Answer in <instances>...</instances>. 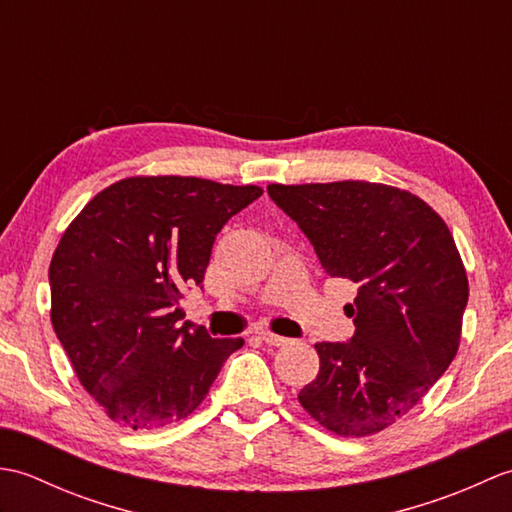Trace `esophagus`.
<instances>
[{
  "instance_id": "34e87169",
  "label": "esophagus",
  "mask_w": 512,
  "mask_h": 512,
  "mask_svg": "<svg viewBox=\"0 0 512 512\" xmlns=\"http://www.w3.org/2000/svg\"><path fill=\"white\" fill-rule=\"evenodd\" d=\"M259 339H262L266 345H286L290 339H286V336H279V334H273V332H259Z\"/></svg>"
}]
</instances>
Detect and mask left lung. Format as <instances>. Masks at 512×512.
<instances>
[{"label":"left lung","instance_id":"1","mask_svg":"<svg viewBox=\"0 0 512 512\" xmlns=\"http://www.w3.org/2000/svg\"><path fill=\"white\" fill-rule=\"evenodd\" d=\"M330 277L358 284L350 343H317L319 374L299 402L321 427L365 438L398 422L458 354L469 279L431 206L405 189L341 180L268 184Z\"/></svg>","mask_w":512,"mask_h":512}]
</instances>
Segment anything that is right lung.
<instances>
[{"mask_svg":"<svg viewBox=\"0 0 512 512\" xmlns=\"http://www.w3.org/2000/svg\"><path fill=\"white\" fill-rule=\"evenodd\" d=\"M262 187L132 176L96 193L50 262V321L85 391L118 427L187 418L244 345L184 323V286L202 284L215 235Z\"/></svg>","mask_w":512,"mask_h":512,"instance_id":"1","label":"right lung"}]
</instances>
